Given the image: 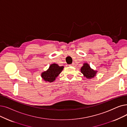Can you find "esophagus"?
<instances>
[{
	"instance_id": "1",
	"label": "esophagus",
	"mask_w": 127,
	"mask_h": 127,
	"mask_svg": "<svg viewBox=\"0 0 127 127\" xmlns=\"http://www.w3.org/2000/svg\"><path fill=\"white\" fill-rule=\"evenodd\" d=\"M74 63H73L72 64H69V66H74Z\"/></svg>"
}]
</instances>
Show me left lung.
Listing matches in <instances>:
<instances>
[{
    "mask_svg": "<svg viewBox=\"0 0 127 127\" xmlns=\"http://www.w3.org/2000/svg\"><path fill=\"white\" fill-rule=\"evenodd\" d=\"M81 71L87 78H93L95 76L96 73V71L91 69L90 66L87 63L84 64L83 66L81 68Z\"/></svg>",
    "mask_w": 127,
    "mask_h": 127,
    "instance_id": "left-lung-1",
    "label": "left lung"
}]
</instances>
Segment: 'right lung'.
<instances>
[{"mask_svg": "<svg viewBox=\"0 0 127 127\" xmlns=\"http://www.w3.org/2000/svg\"><path fill=\"white\" fill-rule=\"evenodd\" d=\"M63 68V66H59L57 64H52L47 71L42 73V78L46 81L53 82L61 73Z\"/></svg>", "mask_w": 127, "mask_h": 127, "instance_id": "obj_1", "label": "right lung"}]
</instances>
